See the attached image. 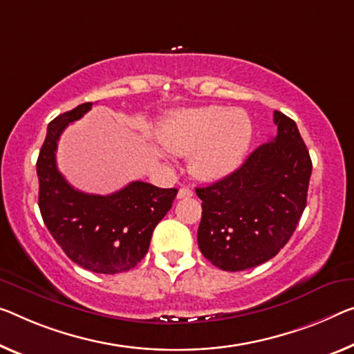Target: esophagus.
Wrapping results in <instances>:
<instances>
[{
  "label": "esophagus",
  "mask_w": 354,
  "mask_h": 354,
  "mask_svg": "<svg viewBox=\"0 0 354 354\" xmlns=\"http://www.w3.org/2000/svg\"><path fill=\"white\" fill-rule=\"evenodd\" d=\"M192 196H193V189L185 188V187L178 189V193H177L178 199H187V198H192Z\"/></svg>",
  "instance_id": "1"
}]
</instances>
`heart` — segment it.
I'll use <instances>...</instances> for the list:
<instances>
[{
    "mask_svg": "<svg viewBox=\"0 0 354 354\" xmlns=\"http://www.w3.org/2000/svg\"><path fill=\"white\" fill-rule=\"evenodd\" d=\"M252 134V122L243 111L204 106L171 112L161 123L158 138L172 153H193L196 176L216 180L242 165Z\"/></svg>",
    "mask_w": 354,
    "mask_h": 354,
    "instance_id": "b5f03b06",
    "label": "heart"
}]
</instances>
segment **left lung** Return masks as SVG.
Instances as JSON below:
<instances>
[{"instance_id": "left-lung-1", "label": "left lung", "mask_w": 354, "mask_h": 354, "mask_svg": "<svg viewBox=\"0 0 354 354\" xmlns=\"http://www.w3.org/2000/svg\"><path fill=\"white\" fill-rule=\"evenodd\" d=\"M277 136L237 171L196 188L203 201L201 253L215 268L237 272L274 258L295 232L307 204L312 160L296 122L274 112Z\"/></svg>"}]
</instances>
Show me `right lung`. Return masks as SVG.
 <instances>
[{
    "mask_svg": "<svg viewBox=\"0 0 354 354\" xmlns=\"http://www.w3.org/2000/svg\"><path fill=\"white\" fill-rule=\"evenodd\" d=\"M91 106L93 102H84L48 123L36 162L39 210L71 261L96 274H120L149 252L155 226L172 207L177 189L136 180L120 192L101 196L71 187L57 167L58 139Z\"/></svg>",
    "mask_w": 354,
    "mask_h": 354,
    "instance_id": "right-lung-1",
    "label": "right lung"
}]
</instances>
